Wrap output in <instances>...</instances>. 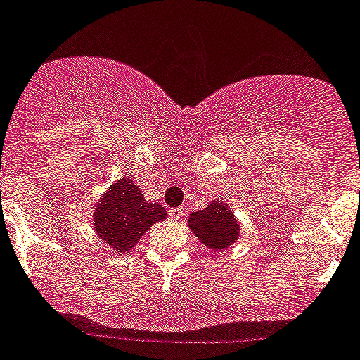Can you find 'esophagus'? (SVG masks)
<instances>
[{
  "instance_id": "esophagus-1",
  "label": "esophagus",
  "mask_w": 360,
  "mask_h": 360,
  "mask_svg": "<svg viewBox=\"0 0 360 360\" xmlns=\"http://www.w3.org/2000/svg\"><path fill=\"white\" fill-rule=\"evenodd\" d=\"M183 215H184V210H181V208H172L170 210V219H174V221L181 219Z\"/></svg>"
}]
</instances>
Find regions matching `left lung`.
<instances>
[{
	"label": "left lung",
	"mask_w": 360,
	"mask_h": 360,
	"mask_svg": "<svg viewBox=\"0 0 360 360\" xmlns=\"http://www.w3.org/2000/svg\"><path fill=\"white\" fill-rule=\"evenodd\" d=\"M188 226L206 248L223 252L239 239L240 226L236 215L221 199H215L202 210L188 217Z\"/></svg>",
	"instance_id": "left-lung-1"
}]
</instances>
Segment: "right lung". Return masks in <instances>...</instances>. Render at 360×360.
Returning <instances> with one entry per match:
<instances>
[{
    "label": "right lung",
    "instance_id": "obj_1",
    "mask_svg": "<svg viewBox=\"0 0 360 360\" xmlns=\"http://www.w3.org/2000/svg\"><path fill=\"white\" fill-rule=\"evenodd\" d=\"M94 230L115 254H127L152 224L167 219L159 202H148L130 177H120L103 193L94 210Z\"/></svg>",
    "mask_w": 360,
    "mask_h": 360
}]
</instances>
